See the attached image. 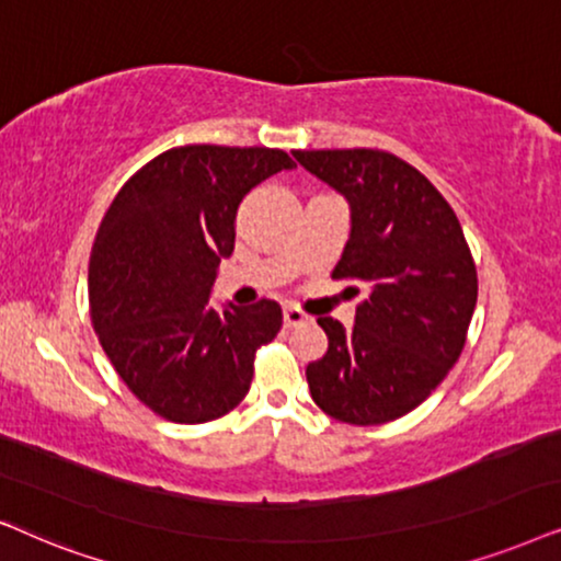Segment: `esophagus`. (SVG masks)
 Returning <instances> with one entry per match:
<instances>
[{"instance_id": "34e87169", "label": "esophagus", "mask_w": 561, "mask_h": 561, "mask_svg": "<svg viewBox=\"0 0 561 561\" xmlns=\"http://www.w3.org/2000/svg\"><path fill=\"white\" fill-rule=\"evenodd\" d=\"M310 316L308 312H302L300 308H295V305H287L285 308V325L287 328H297V325H302V323H310Z\"/></svg>"}]
</instances>
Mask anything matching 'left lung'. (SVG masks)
I'll return each mask as SVG.
<instances>
[{
	"label": "left lung",
	"mask_w": 561,
	"mask_h": 561,
	"mask_svg": "<svg viewBox=\"0 0 561 561\" xmlns=\"http://www.w3.org/2000/svg\"><path fill=\"white\" fill-rule=\"evenodd\" d=\"M295 159L348 199L351 236L333 279L367 287L351 328L318 318L328 351L305 369L310 394L341 423H390L421 405L465 348L472 251L442 192L394 153L333 148Z\"/></svg>",
	"instance_id": "1"
}]
</instances>
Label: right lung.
Here are the masks:
<instances>
[{"label":"right lung","instance_id":"add662e5","mask_svg":"<svg viewBox=\"0 0 561 561\" xmlns=\"http://www.w3.org/2000/svg\"><path fill=\"white\" fill-rule=\"evenodd\" d=\"M295 161L279 148H169L115 194L89 256V312L128 390L171 423H207L249 392L256 351L282 308H210L236 213L253 186Z\"/></svg>","mask_w":561,"mask_h":561}]
</instances>
